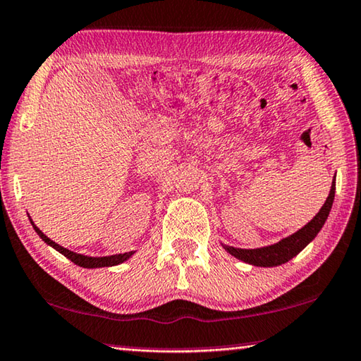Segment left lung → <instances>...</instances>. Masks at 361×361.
<instances>
[{"label": "left lung", "mask_w": 361, "mask_h": 361, "mask_svg": "<svg viewBox=\"0 0 361 361\" xmlns=\"http://www.w3.org/2000/svg\"><path fill=\"white\" fill-rule=\"evenodd\" d=\"M334 193H336V179H333V182H331V188H329L326 202H324L320 211L317 212L314 219L307 222L302 228L298 230V232H294L293 235L286 236V238L276 241L274 245L254 247V250H243V247H235V246H228L222 243V247L228 254H232L233 257L240 259V261H243L250 265H256V267H276V265L286 264L288 261H291L294 256H298V254L315 238L318 232H320L329 216L331 206H333V202H334Z\"/></svg>", "instance_id": "obj_1"}]
</instances>
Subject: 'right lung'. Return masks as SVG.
<instances>
[{
	"label": "right lung",
	"instance_id": "add662e5",
	"mask_svg": "<svg viewBox=\"0 0 361 361\" xmlns=\"http://www.w3.org/2000/svg\"><path fill=\"white\" fill-rule=\"evenodd\" d=\"M28 219H30L32 226L35 228V232L39 235V238L44 241L46 245H49L51 247H54L56 251H59L61 254H63L65 257L70 259L73 264L80 265L82 269H99V267H114V265L118 264H123L125 261H128L129 257L133 256L134 251H129V252H123V254H114V256H100V257H92V256H85V254H78L75 251H70L67 247H63L61 245H57L56 241H52L49 236H46L41 230L35 226V222L32 221V217L28 216Z\"/></svg>",
	"mask_w": 361,
	"mask_h": 361
}]
</instances>
